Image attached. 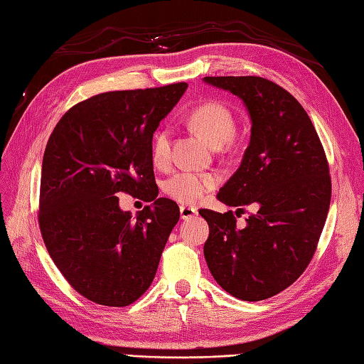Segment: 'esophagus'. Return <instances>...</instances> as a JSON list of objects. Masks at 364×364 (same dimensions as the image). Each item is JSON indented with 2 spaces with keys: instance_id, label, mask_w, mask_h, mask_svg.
<instances>
[{
  "instance_id": "1",
  "label": "esophagus",
  "mask_w": 364,
  "mask_h": 364,
  "mask_svg": "<svg viewBox=\"0 0 364 364\" xmlns=\"http://www.w3.org/2000/svg\"><path fill=\"white\" fill-rule=\"evenodd\" d=\"M198 215V210L195 207H187V205H181V218L182 220H191Z\"/></svg>"
}]
</instances>
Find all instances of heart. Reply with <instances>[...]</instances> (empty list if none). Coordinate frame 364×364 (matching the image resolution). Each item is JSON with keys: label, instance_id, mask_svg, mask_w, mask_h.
I'll list each match as a JSON object with an SVG mask.
<instances>
[{"label": "heart", "instance_id": "b5f03b06", "mask_svg": "<svg viewBox=\"0 0 364 364\" xmlns=\"http://www.w3.org/2000/svg\"><path fill=\"white\" fill-rule=\"evenodd\" d=\"M190 126L212 144L221 148L235 134V119L232 112L221 102L208 101L191 112ZM151 157L156 166H166L171 159V132L159 129L151 141ZM218 185V177L212 173L179 171L168 177L164 190L169 198L181 204H196L205 193Z\"/></svg>", "mask_w": 364, "mask_h": 364}]
</instances>
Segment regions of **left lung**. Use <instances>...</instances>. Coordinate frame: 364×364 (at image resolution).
<instances>
[{
    "mask_svg": "<svg viewBox=\"0 0 364 364\" xmlns=\"http://www.w3.org/2000/svg\"><path fill=\"white\" fill-rule=\"evenodd\" d=\"M245 102L250 141L240 168L218 199L252 205L243 228L232 210H200L208 223L204 257L215 280L233 297L257 302L301 277L316 250L332 198L324 148L291 93L258 76L204 77Z\"/></svg>",
    "mask_w": 364,
    "mask_h": 364,
    "instance_id": "8db88e82",
    "label": "left lung"
}]
</instances>
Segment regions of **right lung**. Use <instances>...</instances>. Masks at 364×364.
I'll list each match as a JSON object with an SVG mask.
<instances>
[{"label": "right lung", "mask_w": 364, "mask_h": 364, "mask_svg": "<svg viewBox=\"0 0 364 364\" xmlns=\"http://www.w3.org/2000/svg\"><path fill=\"white\" fill-rule=\"evenodd\" d=\"M187 84L92 96L73 106L46 143L38 225L62 276L88 301L126 306L151 287L179 207L157 198L151 141ZM118 192L149 206L132 218Z\"/></svg>", "instance_id": "right-lung-1"}]
</instances>
